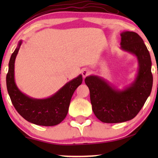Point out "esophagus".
Returning <instances> with one entry per match:
<instances>
[{
  "mask_svg": "<svg viewBox=\"0 0 158 158\" xmlns=\"http://www.w3.org/2000/svg\"><path fill=\"white\" fill-rule=\"evenodd\" d=\"M90 73V71L89 70H88V69H84V70H82V75H83V77H87Z\"/></svg>",
  "mask_w": 158,
  "mask_h": 158,
  "instance_id": "1",
  "label": "esophagus"
}]
</instances>
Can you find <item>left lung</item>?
<instances>
[{"label": "left lung", "mask_w": 158, "mask_h": 158, "mask_svg": "<svg viewBox=\"0 0 158 158\" xmlns=\"http://www.w3.org/2000/svg\"><path fill=\"white\" fill-rule=\"evenodd\" d=\"M121 36V49L135 55L138 60L139 70L135 82L124 90H118L96 75L85 79L90 90L93 111L104 123H121L135 118L152 88V62L143 40L134 31H124Z\"/></svg>", "instance_id": "8db88e82"}]
</instances>
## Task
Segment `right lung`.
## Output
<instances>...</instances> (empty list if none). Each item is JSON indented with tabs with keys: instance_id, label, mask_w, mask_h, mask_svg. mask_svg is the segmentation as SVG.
<instances>
[{
	"instance_id": "add662e5",
	"label": "right lung",
	"mask_w": 158,
	"mask_h": 158,
	"mask_svg": "<svg viewBox=\"0 0 158 158\" xmlns=\"http://www.w3.org/2000/svg\"><path fill=\"white\" fill-rule=\"evenodd\" d=\"M22 41H20L10 57L8 72L6 75V85L11 102L18 113L32 124L40 126H55L66 117L73 94L82 83L83 77L80 75L67 83L51 97L36 99L21 92L14 79V63Z\"/></svg>"
}]
</instances>
